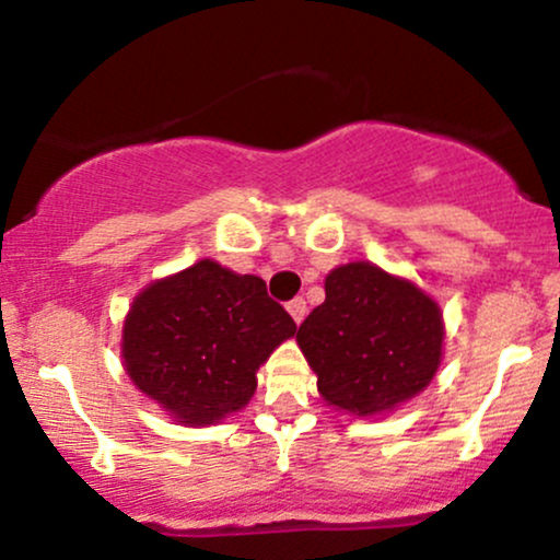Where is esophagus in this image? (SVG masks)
<instances>
[{
    "mask_svg": "<svg viewBox=\"0 0 560 560\" xmlns=\"http://www.w3.org/2000/svg\"><path fill=\"white\" fill-rule=\"evenodd\" d=\"M287 311H289V316L294 318V324H302V318L307 316V302L302 300V298H294V300H289Z\"/></svg>",
    "mask_w": 560,
    "mask_h": 560,
    "instance_id": "34e87169",
    "label": "esophagus"
}]
</instances>
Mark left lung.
I'll use <instances>...</instances> for the list:
<instances>
[{
	"mask_svg": "<svg viewBox=\"0 0 560 560\" xmlns=\"http://www.w3.org/2000/svg\"><path fill=\"white\" fill-rule=\"evenodd\" d=\"M440 305L374 262L326 276V300L300 324L298 345L334 408L374 416L416 397L442 361Z\"/></svg>",
	"mask_w": 560,
	"mask_h": 560,
	"instance_id": "1",
	"label": "left lung"
}]
</instances>
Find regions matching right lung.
<instances>
[{"label": "right lung", "instance_id": "1", "mask_svg": "<svg viewBox=\"0 0 560 560\" xmlns=\"http://www.w3.org/2000/svg\"><path fill=\"white\" fill-rule=\"evenodd\" d=\"M294 331L266 281L199 260L137 294L120 350L144 395L178 423L208 427L249 402L255 371Z\"/></svg>", "mask_w": 560, "mask_h": 560}]
</instances>
